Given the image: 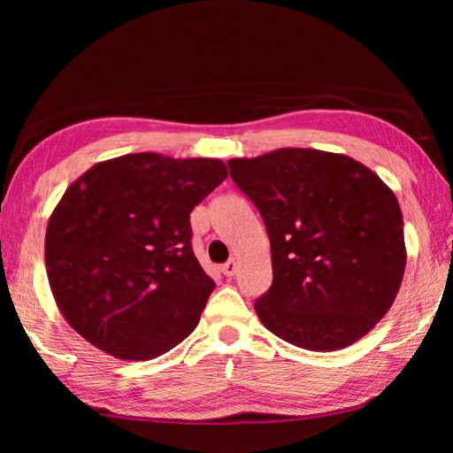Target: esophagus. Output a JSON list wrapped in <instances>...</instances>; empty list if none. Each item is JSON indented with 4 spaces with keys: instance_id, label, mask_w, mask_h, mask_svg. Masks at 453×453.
<instances>
[{
    "instance_id": "esophagus-1",
    "label": "esophagus",
    "mask_w": 453,
    "mask_h": 453,
    "mask_svg": "<svg viewBox=\"0 0 453 453\" xmlns=\"http://www.w3.org/2000/svg\"><path fill=\"white\" fill-rule=\"evenodd\" d=\"M221 273H224V276L232 278L237 273V261H235V258H232V261H227L226 265H221Z\"/></svg>"
}]
</instances>
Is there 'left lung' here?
I'll return each mask as SVG.
<instances>
[{"label":"left lung","instance_id":"1","mask_svg":"<svg viewBox=\"0 0 453 453\" xmlns=\"http://www.w3.org/2000/svg\"><path fill=\"white\" fill-rule=\"evenodd\" d=\"M265 219L273 286L255 302L282 341L331 352L368 334L397 297L407 265L393 190L342 153L282 148L227 161Z\"/></svg>","mask_w":453,"mask_h":453}]
</instances>
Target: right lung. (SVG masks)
I'll list each match as a JSON object with an SVG mask.
<instances>
[{
	"label": "right lung",
	"instance_id": "right-lung-1",
	"mask_svg": "<svg viewBox=\"0 0 453 453\" xmlns=\"http://www.w3.org/2000/svg\"><path fill=\"white\" fill-rule=\"evenodd\" d=\"M221 159L128 153L65 188L44 237L48 284L75 333L120 360H151L196 329L211 278L190 247V211Z\"/></svg>",
	"mask_w": 453,
	"mask_h": 453
}]
</instances>
